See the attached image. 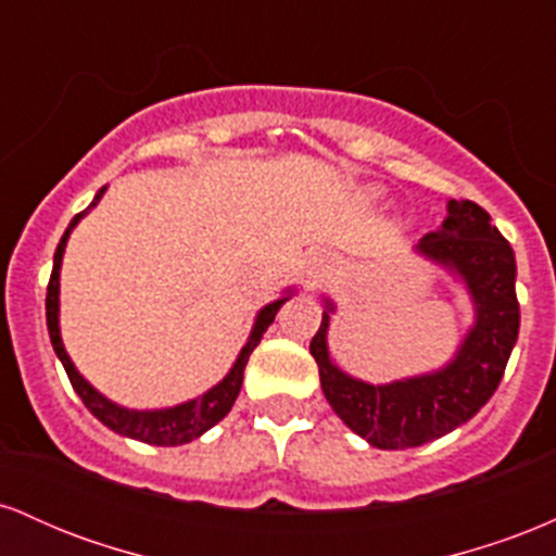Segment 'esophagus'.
<instances>
[{
    "label": "esophagus",
    "mask_w": 556,
    "mask_h": 556,
    "mask_svg": "<svg viewBox=\"0 0 556 556\" xmlns=\"http://www.w3.org/2000/svg\"><path fill=\"white\" fill-rule=\"evenodd\" d=\"M327 269H329L327 261H321V258H314V261H311L308 269H305V277H308V285H316L318 279H321L324 274H327Z\"/></svg>",
    "instance_id": "esophagus-1"
}]
</instances>
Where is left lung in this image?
Listing matches in <instances>:
<instances>
[{
  "mask_svg": "<svg viewBox=\"0 0 556 556\" xmlns=\"http://www.w3.org/2000/svg\"><path fill=\"white\" fill-rule=\"evenodd\" d=\"M420 258L460 282L473 305V327L442 368L407 379L371 384L342 371L329 355L334 300L324 298L321 327L311 340L324 397L350 431L376 450L429 444L470 420L500 387L518 342L520 305L515 295V253L491 216L473 201H450L437 232L413 248Z\"/></svg>",
  "mask_w": 556,
  "mask_h": 556,
  "instance_id": "1",
  "label": "left lung"
}]
</instances>
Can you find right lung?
<instances>
[{
	"instance_id": "1",
	"label": "right lung",
	"mask_w": 556,
	"mask_h": 556,
	"mask_svg": "<svg viewBox=\"0 0 556 556\" xmlns=\"http://www.w3.org/2000/svg\"><path fill=\"white\" fill-rule=\"evenodd\" d=\"M104 193H106V185L99 190V193H96L91 206H88L86 212L73 216V222H70V227L65 229V235H62L60 245H56V251H54V269H52V277H49V287H47L49 340H52L56 358H60L62 366H65L70 384H73L75 392H78L83 405H86L88 410H91L93 416L106 426V429L119 433V437L136 439V442H143V444H156V446L188 444V442H193V439L203 437V433L212 429V426L219 424V420L225 418L229 410H232L235 400H238V394H240L242 371H245L248 358H251L253 350L258 348L261 337H264V331L269 329V324L274 321V316H277V311L282 308L285 300L292 298V292H295V290H292V287H287L282 298L271 300V303H266L264 308L258 311L256 321H253L251 334H248V340H245V344H242V350L238 353V358H235L232 368H229L227 376L219 381V384L206 389V392L198 394V397H193V400L180 402V405H172V407L136 410V407L117 405V402L104 397V394H101L99 389L91 384V381L83 379V374L78 371V368H75V363L70 361L65 342H62V331H60V269H62V256H65V248H67L70 235H73V229L78 227V222L88 212H91V208L101 201V195H104Z\"/></svg>"
}]
</instances>
